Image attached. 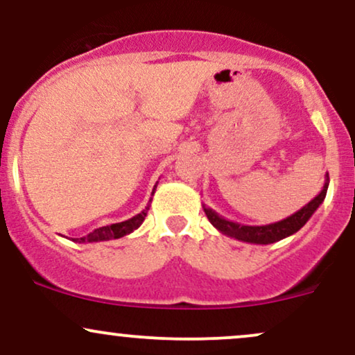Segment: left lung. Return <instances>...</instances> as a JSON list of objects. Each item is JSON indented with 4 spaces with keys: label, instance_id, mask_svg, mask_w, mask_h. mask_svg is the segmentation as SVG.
<instances>
[{
    "label": "left lung",
    "instance_id": "8db88e82",
    "mask_svg": "<svg viewBox=\"0 0 355 355\" xmlns=\"http://www.w3.org/2000/svg\"><path fill=\"white\" fill-rule=\"evenodd\" d=\"M327 187L329 174H326V182H324L322 191H320L309 204H306V206L301 207L297 212L291 214L289 218L277 220V223L272 224H266V226H245V224L234 223V220H229L226 218H223V216H219L218 212L212 211L211 207L206 206V204H202V209L206 212L207 219H209L212 226L218 229L219 232H223V234L234 237L237 241H243V243L249 244H272L295 234V232L311 219V216L318 211V207L324 202V199H326Z\"/></svg>",
    "mask_w": 355,
    "mask_h": 355
}]
</instances>
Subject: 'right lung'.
<instances>
[{
  "mask_svg": "<svg viewBox=\"0 0 355 355\" xmlns=\"http://www.w3.org/2000/svg\"><path fill=\"white\" fill-rule=\"evenodd\" d=\"M156 187H157V182H156V186H154V189H153V193H151L153 196H154V191H156ZM151 201H153V199H149L148 206H146L144 209L139 212V214L132 216L131 219L123 220V223L111 224V226H103V227L94 229V231L89 232V234H87V236L79 237V239H76V243H99V241L119 239V237L131 234L132 231H136V229L139 227L141 224H143V220L146 219V216H148V211H149V206H151Z\"/></svg>",
  "mask_w": 355,
  "mask_h": 355,
  "instance_id": "add662e5",
  "label": "right lung"
}]
</instances>
